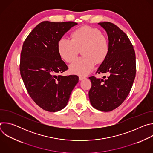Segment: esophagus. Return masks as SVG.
<instances>
[{"instance_id":"esophagus-1","label":"esophagus","mask_w":153,"mask_h":153,"mask_svg":"<svg viewBox=\"0 0 153 153\" xmlns=\"http://www.w3.org/2000/svg\"><path fill=\"white\" fill-rule=\"evenodd\" d=\"M86 79V77H83V76H79V80H84V79Z\"/></svg>"}]
</instances>
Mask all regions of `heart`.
Masks as SVG:
<instances>
[{"mask_svg":"<svg viewBox=\"0 0 153 153\" xmlns=\"http://www.w3.org/2000/svg\"><path fill=\"white\" fill-rule=\"evenodd\" d=\"M72 39L62 37L57 42L60 57L70 62L82 50V57L76 59L70 65L71 73L81 76L89 74L94 69L96 62L101 63L107 57L110 46L106 37L97 28L88 26L79 28L73 32Z\"/></svg>","mask_w":153,"mask_h":153,"instance_id":"b5f03b06","label":"heart"}]
</instances>
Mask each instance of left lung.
<instances>
[{"label":"left lung","mask_w":153,"mask_h":153,"mask_svg":"<svg viewBox=\"0 0 153 153\" xmlns=\"http://www.w3.org/2000/svg\"><path fill=\"white\" fill-rule=\"evenodd\" d=\"M106 31L110 51L96 73H108L105 80L89 77L91 88L89 98L96 110L108 112L119 106L132 88L136 72V54L127 35L109 22L98 24Z\"/></svg>","instance_id":"left-lung-1"}]
</instances>
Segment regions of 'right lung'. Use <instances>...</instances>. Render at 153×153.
Returning a JSON list of instances; mask_svg holds the SVG:
<instances>
[{"mask_svg":"<svg viewBox=\"0 0 153 153\" xmlns=\"http://www.w3.org/2000/svg\"><path fill=\"white\" fill-rule=\"evenodd\" d=\"M76 25L74 22L43 21L24 42L20 75L31 99L45 111L56 112L63 109L79 82L76 75H57L68 70L59 54L57 42Z\"/></svg>","mask_w":153,"mask_h":153,"instance_id":"1","label":"right lung"}]
</instances>
